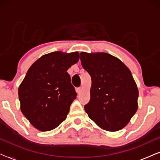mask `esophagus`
Here are the masks:
<instances>
[{
  "mask_svg": "<svg viewBox=\"0 0 160 160\" xmlns=\"http://www.w3.org/2000/svg\"><path fill=\"white\" fill-rule=\"evenodd\" d=\"M82 90V87H78V88L77 89V92L79 94V93H81Z\"/></svg>",
  "mask_w": 160,
  "mask_h": 160,
  "instance_id": "34e87169",
  "label": "esophagus"
}]
</instances>
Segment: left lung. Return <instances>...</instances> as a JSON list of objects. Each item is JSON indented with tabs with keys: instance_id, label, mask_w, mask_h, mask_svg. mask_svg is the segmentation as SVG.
<instances>
[{
	"instance_id": "8db88e82",
	"label": "left lung",
	"mask_w": 160,
	"mask_h": 160,
	"mask_svg": "<svg viewBox=\"0 0 160 160\" xmlns=\"http://www.w3.org/2000/svg\"><path fill=\"white\" fill-rule=\"evenodd\" d=\"M80 60L92 79L85 111L100 128L122 130L138 110V89L130 71L119 59L104 52H82Z\"/></svg>"
}]
</instances>
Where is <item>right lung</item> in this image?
Here are the masks:
<instances>
[{
	"label": "right lung",
	"mask_w": 160,
	"mask_h": 160,
	"mask_svg": "<svg viewBox=\"0 0 160 160\" xmlns=\"http://www.w3.org/2000/svg\"><path fill=\"white\" fill-rule=\"evenodd\" d=\"M78 60L77 52H54L28 69L19 87V99L22 113L37 130H52L66 119L77 95L67 71Z\"/></svg>",
	"instance_id": "add662e5"
}]
</instances>
